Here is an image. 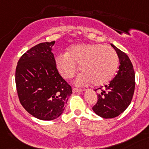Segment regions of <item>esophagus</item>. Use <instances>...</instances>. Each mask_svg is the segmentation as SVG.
<instances>
[{
    "label": "esophagus",
    "mask_w": 149,
    "mask_h": 149,
    "mask_svg": "<svg viewBox=\"0 0 149 149\" xmlns=\"http://www.w3.org/2000/svg\"><path fill=\"white\" fill-rule=\"evenodd\" d=\"M72 92L73 93H80V92H83V89H77V88H72Z\"/></svg>",
    "instance_id": "1"
}]
</instances>
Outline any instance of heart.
<instances>
[{
  "label": "heart",
  "mask_w": 149,
  "mask_h": 149,
  "mask_svg": "<svg viewBox=\"0 0 149 149\" xmlns=\"http://www.w3.org/2000/svg\"><path fill=\"white\" fill-rule=\"evenodd\" d=\"M56 66L63 78L71 79L78 67L81 73L75 80L78 86L93 83L102 86L112 80L118 66V57L112 47L100 43L74 44L66 54L56 57Z\"/></svg>",
  "instance_id": "heart-1"
}]
</instances>
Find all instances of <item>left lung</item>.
<instances>
[{"label":"left lung","mask_w":149,"mask_h":149,"mask_svg":"<svg viewBox=\"0 0 149 149\" xmlns=\"http://www.w3.org/2000/svg\"><path fill=\"white\" fill-rule=\"evenodd\" d=\"M111 45L119 59L118 71L109 85L105 86L104 89L97 94L98 101L93 107L95 114L103 118H115L128 108L131 103L135 86V71L130 59L116 46Z\"/></svg>","instance_id":"1"}]
</instances>
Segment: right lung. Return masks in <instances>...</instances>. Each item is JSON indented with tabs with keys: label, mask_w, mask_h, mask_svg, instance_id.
Masks as SVG:
<instances>
[{
	"label": "right lung",
	"mask_w": 149,
	"mask_h": 149,
	"mask_svg": "<svg viewBox=\"0 0 149 149\" xmlns=\"http://www.w3.org/2000/svg\"><path fill=\"white\" fill-rule=\"evenodd\" d=\"M55 41L37 44L20 57L15 81L25 109L40 120H54L64 112L72 88L59 74L52 47Z\"/></svg>",
	"instance_id": "right-lung-1"
}]
</instances>
